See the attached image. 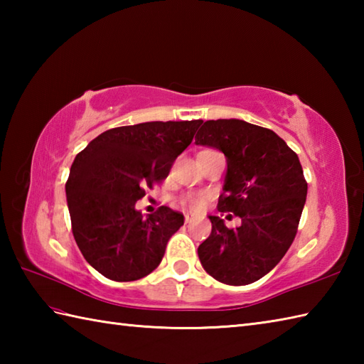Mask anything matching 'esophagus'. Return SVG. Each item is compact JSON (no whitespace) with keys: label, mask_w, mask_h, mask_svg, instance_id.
Segmentation results:
<instances>
[{"label":"esophagus","mask_w":364,"mask_h":364,"mask_svg":"<svg viewBox=\"0 0 364 364\" xmlns=\"http://www.w3.org/2000/svg\"><path fill=\"white\" fill-rule=\"evenodd\" d=\"M192 220V214H186V215H184V222H186V223H189Z\"/></svg>","instance_id":"34e87169"}]
</instances>
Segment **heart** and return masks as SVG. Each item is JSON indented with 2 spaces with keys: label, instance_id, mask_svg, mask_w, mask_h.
Masks as SVG:
<instances>
[{
  "label": "heart",
  "instance_id": "1",
  "mask_svg": "<svg viewBox=\"0 0 364 364\" xmlns=\"http://www.w3.org/2000/svg\"><path fill=\"white\" fill-rule=\"evenodd\" d=\"M203 203H205V198L202 196H188V197L183 198V205L189 206V208H194V210L202 208Z\"/></svg>",
  "mask_w": 364,
  "mask_h": 364
}]
</instances>
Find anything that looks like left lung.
<instances>
[{
  "mask_svg": "<svg viewBox=\"0 0 364 364\" xmlns=\"http://www.w3.org/2000/svg\"><path fill=\"white\" fill-rule=\"evenodd\" d=\"M196 144L225 154L218 210L242 220L230 230L210 215L213 230L198 245L200 262L220 283L250 284L280 262L296 237L308 191L299 156L272 129L237 119L205 122Z\"/></svg>",
  "mask_w": 364,
  "mask_h": 364,
  "instance_id": "obj_1",
  "label": "left lung"
}]
</instances>
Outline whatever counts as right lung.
<instances>
[{
  "label": "right lung",
  "mask_w": 364,
  "mask_h": 364,
  "mask_svg": "<svg viewBox=\"0 0 364 364\" xmlns=\"http://www.w3.org/2000/svg\"><path fill=\"white\" fill-rule=\"evenodd\" d=\"M202 120L145 122L107 129L76 154L65 184L75 241L114 282H134L159 266L184 215L161 206L144 218L136 202L168 175Z\"/></svg>",
  "instance_id": "obj_1"
}]
</instances>
